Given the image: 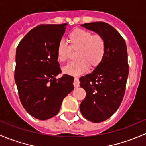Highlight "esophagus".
<instances>
[{"mask_svg": "<svg viewBox=\"0 0 146 146\" xmlns=\"http://www.w3.org/2000/svg\"><path fill=\"white\" fill-rule=\"evenodd\" d=\"M73 85L75 88H76V87L79 86V79H78V78H76V77L74 78V82H73Z\"/></svg>", "mask_w": 146, "mask_h": 146, "instance_id": "esophagus-1", "label": "esophagus"}]
</instances>
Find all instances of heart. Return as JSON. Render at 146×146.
Segmentation results:
<instances>
[{
    "label": "heart",
    "instance_id": "obj_1",
    "mask_svg": "<svg viewBox=\"0 0 146 146\" xmlns=\"http://www.w3.org/2000/svg\"><path fill=\"white\" fill-rule=\"evenodd\" d=\"M69 46L60 40L56 49L57 59L59 62L68 60L72 50H76L75 57L77 60L69 63L63 68L64 72L77 76L85 72L88 67H98L105 58L106 43L100 34H93L88 30L76 28L67 36Z\"/></svg>",
    "mask_w": 146,
    "mask_h": 146
}]
</instances>
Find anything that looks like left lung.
<instances>
[{"label":"left lung","mask_w":146,"mask_h":146,"mask_svg":"<svg viewBox=\"0 0 146 146\" xmlns=\"http://www.w3.org/2000/svg\"><path fill=\"white\" fill-rule=\"evenodd\" d=\"M86 29L103 36L106 52L103 62L91 74L79 79L86 96L80 105L86 119L99 123L117 110L126 90L129 64L125 40L113 27L103 22L86 23Z\"/></svg>","instance_id":"8db88e82"}]
</instances>
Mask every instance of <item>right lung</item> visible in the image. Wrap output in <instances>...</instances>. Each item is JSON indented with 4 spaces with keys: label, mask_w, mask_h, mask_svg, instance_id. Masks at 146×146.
Returning a JSON list of instances; mask_svg holds the SVG:
<instances>
[{
    "label": "right lung",
    "mask_w": 146,
    "mask_h": 146,
    "mask_svg": "<svg viewBox=\"0 0 146 146\" xmlns=\"http://www.w3.org/2000/svg\"><path fill=\"white\" fill-rule=\"evenodd\" d=\"M67 24L40 25L30 30L16 49L15 81L25 110L40 120L55 116L74 89V77L63 74L56 49Z\"/></svg>",
    "instance_id": "add662e5"
}]
</instances>
